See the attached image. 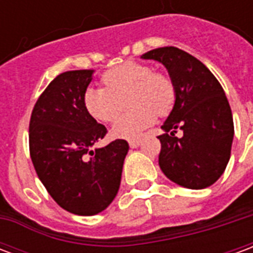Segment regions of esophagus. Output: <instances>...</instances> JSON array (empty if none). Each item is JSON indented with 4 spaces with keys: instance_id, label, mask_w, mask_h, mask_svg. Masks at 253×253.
Returning <instances> with one entry per match:
<instances>
[{
    "instance_id": "esophagus-1",
    "label": "esophagus",
    "mask_w": 253,
    "mask_h": 253,
    "mask_svg": "<svg viewBox=\"0 0 253 253\" xmlns=\"http://www.w3.org/2000/svg\"><path fill=\"white\" fill-rule=\"evenodd\" d=\"M128 145H130L131 148H138V146L141 145V139H139V138H134V139H130V141H128Z\"/></svg>"
}]
</instances>
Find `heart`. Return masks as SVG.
I'll list each match as a JSON object with an SVG mask.
<instances>
[{"label":"heart","instance_id":"heart-1","mask_svg":"<svg viewBox=\"0 0 253 253\" xmlns=\"http://www.w3.org/2000/svg\"><path fill=\"white\" fill-rule=\"evenodd\" d=\"M104 88H88L83 103L89 115L96 121L111 123L125 108L126 114L112 127L114 137L137 138L149 127L156 116L169 114L176 101V86L169 74L156 70L148 63L127 61L101 76Z\"/></svg>","mask_w":253,"mask_h":253}]
</instances>
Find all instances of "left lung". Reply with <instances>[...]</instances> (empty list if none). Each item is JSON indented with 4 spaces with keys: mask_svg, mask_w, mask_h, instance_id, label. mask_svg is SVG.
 <instances>
[{
    "mask_svg": "<svg viewBox=\"0 0 253 253\" xmlns=\"http://www.w3.org/2000/svg\"><path fill=\"white\" fill-rule=\"evenodd\" d=\"M168 69L176 86L173 110L159 135V165L176 184L191 190L211 186L230 159L233 116L221 84L203 63L177 47H160L142 55ZM177 129L183 137L174 135Z\"/></svg>",
    "mask_w": 253,
    "mask_h": 253,
    "instance_id": "8db88e82",
    "label": "left lung"
}]
</instances>
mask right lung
<instances>
[{
    "instance_id": "obj_1",
    "label": "right lung",
    "mask_w": 253,
    "mask_h": 253,
    "mask_svg": "<svg viewBox=\"0 0 253 253\" xmlns=\"http://www.w3.org/2000/svg\"><path fill=\"white\" fill-rule=\"evenodd\" d=\"M92 73L58 74L36 100L30 121V154L36 173L52 199L77 215H94L110 206L128 150L125 139L90 149L107 134L83 103Z\"/></svg>"
}]
</instances>
